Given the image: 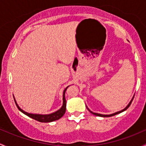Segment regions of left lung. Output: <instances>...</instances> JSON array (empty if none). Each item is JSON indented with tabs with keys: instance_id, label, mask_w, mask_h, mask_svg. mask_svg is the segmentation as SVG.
<instances>
[{
	"instance_id": "obj_1",
	"label": "left lung",
	"mask_w": 146,
	"mask_h": 146,
	"mask_svg": "<svg viewBox=\"0 0 146 146\" xmlns=\"http://www.w3.org/2000/svg\"><path fill=\"white\" fill-rule=\"evenodd\" d=\"M133 98H134V96H133V98L131 99V101H130V103H129V105H128V106H127V107H126V108H124V109H123L122 110H121V111H119V112H115V113H114V114H112V115H101V114L95 113V112H91V111L90 110L88 109V108H87V109H88V110H89L90 112H91V113L93 114V115H96V116H99V117H112V116H114V115H117V114H119V113H121V112H124V110H127V108H128L129 107L131 106V102H132V100H133Z\"/></svg>"
}]
</instances>
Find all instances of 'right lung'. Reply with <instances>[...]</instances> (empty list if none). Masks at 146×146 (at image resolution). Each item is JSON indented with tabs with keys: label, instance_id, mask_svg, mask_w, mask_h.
Instances as JSON below:
<instances>
[{
	"label": "right lung",
	"instance_id": "obj_1",
	"mask_svg": "<svg viewBox=\"0 0 146 146\" xmlns=\"http://www.w3.org/2000/svg\"><path fill=\"white\" fill-rule=\"evenodd\" d=\"M68 88V86L64 89V92H63V105L62 108L59 110L56 111L55 112H53V113L50 114V115H36V114H30L28 113V112H25L24 110H22L18 105L16 103V106H17V108L25 115H27L29 117L34 119L36 120V121H40V122H50V121H55V120L59 119L60 118H61L64 115V114L65 113L66 111V100H65V91L67 90V88Z\"/></svg>",
	"mask_w": 146,
	"mask_h": 146
}]
</instances>
